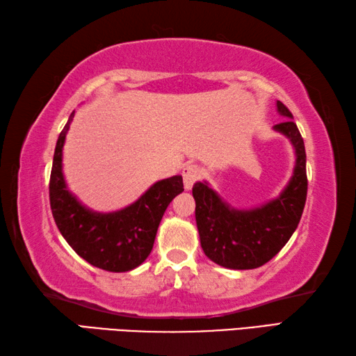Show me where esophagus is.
I'll return each instance as SVG.
<instances>
[{
  "mask_svg": "<svg viewBox=\"0 0 356 356\" xmlns=\"http://www.w3.org/2000/svg\"><path fill=\"white\" fill-rule=\"evenodd\" d=\"M202 176V170L197 165H186L182 170V177H184V185L186 190H191V186L195 185L197 180Z\"/></svg>",
  "mask_w": 356,
  "mask_h": 356,
  "instance_id": "34e87169",
  "label": "esophagus"
}]
</instances>
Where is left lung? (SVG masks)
Wrapping results in <instances>:
<instances>
[{
  "label": "left lung",
  "instance_id": "obj_1",
  "mask_svg": "<svg viewBox=\"0 0 356 356\" xmlns=\"http://www.w3.org/2000/svg\"><path fill=\"white\" fill-rule=\"evenodd\" d=\"M277 112L285 120L277 132L289 138L296 152V166L279 196L250 210H236L213 191L207 182H196V224L204 254L219 266L255 269L282 250L299 225L307 200V154L293 113L277 101Z\"/></svg>",
  "mask_w": 356,
  "mask_h": 356
}]
</instances>
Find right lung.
Segmentation results:
<instances>
[{
    "mask_svg": "<svg viewBox=\"0 0 356 356\" xmlns=\"http://www.w3.org/2000/svg\"><path fill=\"white\" fill-rule=\"evenodd\" d=\"M74 112L57 140L49 179V204L62 236L77 255L93 266L126 273L151 254L166 207L184 191L182 176L159 180L138 200L112 213L88 210L67 188L62 151Z\"/></svg>",
    "mask_w": 356,
    "mask_h": 356,
    "instance_id": "1",
    "label": "right lung"
}]
</instances>
